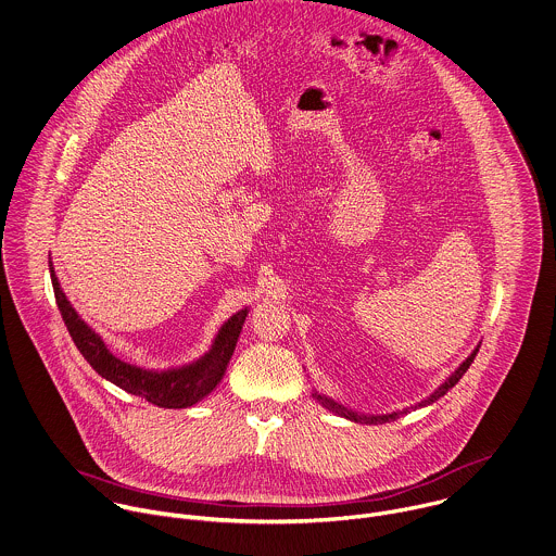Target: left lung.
Here are the masks:
<instances>
[{
	"label": "left lung",
	"mask_w": 556,
	"mask_h": 556,
	"mask_svg": "<svg viewBox=\"0 0 556 556\" xmlns=\"http://www.w3.org/2000/svg\"><path fill=\"white\" fill-rule=\"evenodd\" d=\"M481 345V343H479ZM479 345L468 354V358L466 361H462V365L444 380L443 384L430 395V397H426V400H421V402H417L415 406H410V408H404V410H397V413H387V415H361V413H356V410H350V408H345V406H341L339 402H334L331 397H327V395H320L318 391L314 393V397L327 408V410H331L334 415H339V417H345V419H350V421H354V424H369V426H380V424H387V421H395V419H400L402 415H406V413H410V410H417V408H426V406H430V404H434L439 397H443L444 393L451 389V387H455L457 382H459V378L466 374V369L470 367V363L475 361V356H477V352H479Z\"/></svg>",
	"instance_id": "left-lung-1"
}]
</instances>
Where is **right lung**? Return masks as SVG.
<instances>
[{
	"label": "right lung",
	"mask_w": 556,
	"mask_h": 556,
	"mask_svg": "<svg viewBox=\"0 0 556 556\" xmlns=\"http://www.w3.org/2000/svg\"><path fill=\"white\" fill-rule=\"evenodd\" d=\"M49 273H51L58 309L75 345L79 348L84 358L92 365V369L99 371L115 387L124 389L130 395H139L161 408H189L202 402L222 382L249 309H240L238 314H233L219 329L211 350L198 361L182 367L154 371V369H143V367L124 363L117 356H113L105 341L101 339V334L92 331L79 318L71 301L62 292L51 262H49Z\"/></svg>",
	"instance_id": "obj_1"
}]
</instances>
